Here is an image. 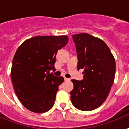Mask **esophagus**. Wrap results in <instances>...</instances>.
<instances>
[{"instance_id": "34e87169", "label": "esophagus", "mask_w": 129, "mask_h": 129, "mask_svg": "<svg viewBox=\"0 0 129 129\" xmlns=\"http://www.w3.org/2000/svg\"><path fill=\"white\" fill-rule=\"evenodd\" d=\"M64 80L65 81H69V80H70V79L67 78H65V77H64Z\"/></svg>"}]
</instances>
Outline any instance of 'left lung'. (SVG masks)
<instances>
[{"label":"left lung","instance_id":"1","mask_svg":"<svg viewBox=\"0 0 129 129\" xmlns=\"http://www.w3.org/2000/svg\"><path fill=\"white\" fill-rule=\"evenodd\" d=\"M83 80H72L71 101L76 108L90 111L98 108L108 96L116 71L115 59L104 41L88 33L72 35Z\"/></svg>","mask_w":129,"mask_h":129}]
</instances>
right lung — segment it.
I'll use <instances>...</instances> for the list:
<instances>
[{
	"instance_id": "right-lung-1",
	"label": "right lung",
	"mask_w": 129,
	"mask_h": 129,
	"mask_svg": "<svg viewBox=\"0 0 129 129\" xmlns=\"http://www.w3.org/2000/svg\"><path fill=\"white\" fill-rule=\"evenodd\" d=\"M68 41L66 35L36 36L17 49L12 63L11 80L19 100L30 111L43 113L53 106L59 86L64 79L49 73L55 71L57 51Z\"/></svg>"
}]
</instances>
